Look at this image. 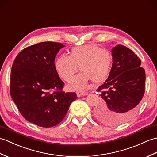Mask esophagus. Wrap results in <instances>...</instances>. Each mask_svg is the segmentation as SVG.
<instances>
[{
    "label": "esophagus",
    "mask_w": 157,
    "mask_h": 157,
    "mask_svg": "<svg viewBox=\"0 0 157 157\" xmlns=\"http://www.w3.org/2000/svg\"><path fill=\"white\" fill-rule=\"evenodd\" d=\"M76 94H77V96L78 97H81V96H84L86 95H87V92H85V91H82V90H79V91H78L77 92H76Z\"/></svg>",
    "instance_id": "obj_1"
}]
</instances>
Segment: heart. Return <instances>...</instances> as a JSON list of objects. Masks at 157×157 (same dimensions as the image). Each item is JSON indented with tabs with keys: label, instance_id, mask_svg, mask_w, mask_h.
Listing matches in <instances>:
<instances>
[{
	"label": "heart",
	"instance_id": "heart-1",
	"mask_svg": "<svg viewBox=\"0 0 157 157\" xmlns=\"http://www.w3.org/2000/svg\"><path fill=\"white\" fill-rule=\"evenodd\" d=\"M112 65V56L108 51L95 45H86L73 48L70 56L62 55L55 61L57 74L65 81L70 80L78 70L82 72L68 83L71 90H78L87 86L90 79L100 83L107 78Z\"/></svg>",
	"mask_w": 157,
	"mask_h": 157
}]
</instances>
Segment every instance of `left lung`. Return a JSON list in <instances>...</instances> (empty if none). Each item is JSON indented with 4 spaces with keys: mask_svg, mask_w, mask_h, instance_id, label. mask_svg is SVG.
<instances>
[{
    "mask_svg": "<svg viewBox=\"0 0 157 157\" xmlns=\"http://www.w3.org/2000/svg\"><path fill=\"white\" fill-rule=\"evenodd\" d=\"M112 56L110 74L97 90L103 101L95 114L101 122L116 126L135 116L144 94L146 77L139 57L128 47L115 46Z\"/></svg>",
    "mask_w": 157,
    "mask_h": 157,
    "instance_id": "1",
    "label": "left lung"
}]
</instances>
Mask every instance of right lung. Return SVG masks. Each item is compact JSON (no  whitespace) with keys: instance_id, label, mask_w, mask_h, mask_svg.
I'll return each instance as SVG.
<instances>
[{"instance_id":"obj_1","label":"right lung","mask_w":157,"mask_h":157,"mask_svg":"<svg viewBox=\"0 0 157 157\" xmlns=\"http://www.w3.org/2000/svg\"><path fill=\"white\" fill-rule=\"evenodd\" d=\"M65 46L41 42L22 50L10 74V96L22 116L39 126L59 124L77 95L62 91L64 85L55 70L57 53Z\"/></svg>"}]
</instances>
